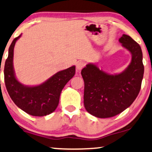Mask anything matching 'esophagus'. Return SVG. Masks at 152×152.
I'll return each mask as SVG.
<instances>
[{
	"mask_svg": "<svg viewBox=\"0 0 152 152\" xmlns=\"http://www.w3.org/2000/svg\"><path fill=\"white\" fill-rule=\"evenodd\" d=\"M85 66V63L84 61H79L77 62L76 65V70L77 72H79L80 70H81Z\"/></svg>",
	"mask_w": 152,
	"mask_h": 152,
	"instance_id": "34e87169",
	"label": "esophagus"
}]
</instances>
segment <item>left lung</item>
Returning a JSON list of instances; mask_svg holds the SVG:
<instances>
[{
  "instance_id": "obj_1",
  "label": "left lung",
  "mask_w": 152,
  "mask_h": 152,
  "mask_svg": "<svg viewBox=\"0 0 152 152\" xmlns=\"http://www.w3.org/2000/svg\"><path fill=\"white\" fill-rule=\"evenodd\" d=\"M119 42L132 54L131 63L123 72L111 75L93 64H88L81 72L84 81V107L97 118L120 113L130 107L140 92L144 74L142 50L126 34L120 37Z\"/></svg>"
}]
</instances>
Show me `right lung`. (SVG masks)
Segmentation results:
<instances>
[{
    "label": "right lung",
    "instance_id": "obj_1",
    "mask_svg": "<svg viewBox=\"0 0 152 152\" xmlns=\"http://www.w3.org/2000/svg\"><path fill=\"white\" fill-rule=\"evenodd\" d=\"M20 36L12 41L5 61L6 88L14 104L26 113L34 116L49 115L57 109L62 89L75 75V66L57 72L40 85L29 86L22 84L16 77L13 66L14 45Z\"/></svg>",
    "mask_w": 152,
    "mask_h": 152
}]
</instances>
